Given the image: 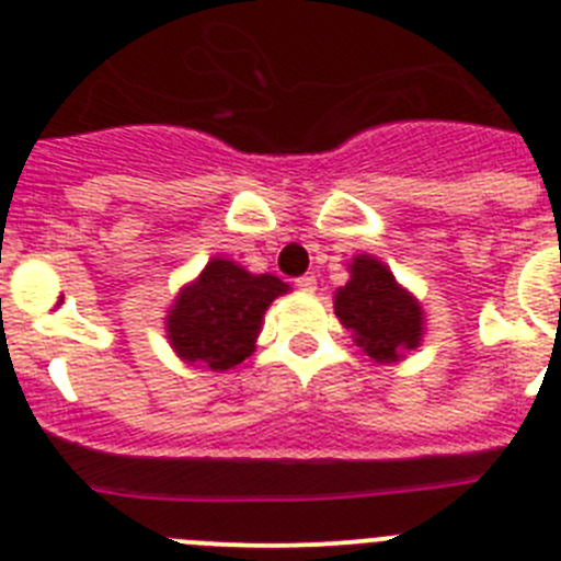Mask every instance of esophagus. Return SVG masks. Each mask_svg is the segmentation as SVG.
Wrapping results in <instances>:
<instances>
[{"instance_id": "obj_1", "label": "esophagus", "mask_w": 561, "mask_h": 561, "mask_svg": "<svg viewBox=\"0 0 561 561\" xmlns=\"http://www.w3.org/2000/svg\"><path fill=\"white\" fill-rule=\"evenodd\" d=\"M295 286L300 291H314L317 289V277L314 275H304V277H297Z\"/></svg>"}]
</instances>
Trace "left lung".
<instances>
[{
    "label": "left lung",
    "mask_w": 561,
    "mask_h": 561,
    "mask_svg": "<svg viewBox=\"0 0 561 561\" xmlns=\"http://www.w3.org/2000/svg\"><path fill=\"white\" fill-rule=\"evenodd\" d=\"M348 284L334 291V314L351 340L379 365L399 362L421 345L424 306L396 280L388 264L362 252L351 257Z\"/></svg>",
    "instance_id": "8db88e82"
}]
</instances>
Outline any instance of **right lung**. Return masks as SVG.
Segmentation results:
<instances>
[{"label": "right lung", "instance_id": "1", "mask_svg": "<svg viewBox=\"0 0 561 561\" xmlns=\"http://www.w3.org/2000/svg\"><path fill=\"white\" fill-rule=\"evenodd\" d=\"M289 291L275 275H252L230 257H210L199 277L180 289L165 314L173 354L216 374L236 368L255 351L272 300Z\"/></svg>", "mask_w": 561, "mask_h": 561}]
</instances>
